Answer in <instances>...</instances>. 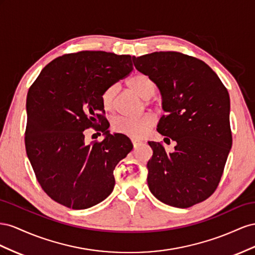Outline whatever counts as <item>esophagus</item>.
<instances>
[{
	"label": "esophagus",
	"mask_w": 255,
	"mask_h": 255,
	"mask_svg": "<svg viewBox=\"0 0 255 255\" xmlns=\"http://www.w3.org/2000/svg\"><path fill=\"white\" fill-rule=\"evenodd\" d=\"M132 144H133V147L135 148V147L137 146V145L140 144V142H139V141H135V140H132Z\"/></svg>",
	"instance_id": "obj_1"
}]
</instances>
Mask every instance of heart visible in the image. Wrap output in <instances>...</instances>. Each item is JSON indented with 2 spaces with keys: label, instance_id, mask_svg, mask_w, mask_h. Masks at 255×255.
Here are the masks:
<instances>
[{
  "label": "heart",
  "instance_id": "1",
  "mask_svg": "<svg viewBox=\"0 0 255 255\" xmlns=\"http://www.w3.org/2000/svg\"><path fill=\"white\" fill-rule=\"evenodd\" d=\"M128 86L133 90L137 95L143 99H149L155 95L156 83L151 77L145 74H135L127 81ZM118 93V86L115 84L110 85L104 91L101 95V103L106 110L110 111L114 107V98ZM155 116L147 113L139 118H126V116H118L114 118L111 123L112 130L116 133H121L132 137V139H141L146 135L149 130L155 125Z\"/></svg>",
  "mask_w": 255,
  "mask_h": 255
}]
</instances>
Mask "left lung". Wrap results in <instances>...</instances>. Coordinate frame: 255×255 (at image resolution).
Listing matches in <instances>:
<instances>
[{"mask_svg":"<svg viewBox=\"0 0 255 255\" xmlns=\"http://www.w3.org/2000/svg\"><path fill=\"white\" fill-rule=\"evenodd\" d=\"M135 68L152 78L166 114L157 130L164 142H176L166 152L148 142L150 192L166 205L188 208L208 199L217 189L230 149V96L227 87L206 63L180 52L132 56Z\"/></svg>","mask_w":255,"mask_h":255,"instance_id":"left-lung-1","label":"left lung"}]
</instances>
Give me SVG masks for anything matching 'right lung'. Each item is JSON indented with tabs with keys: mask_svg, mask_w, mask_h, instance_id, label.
I'll return each instance as SVG.
<instances>
[{
	"mask_svg": "<svg viewBox=\"0 0 255 255\" xmlns=\"http://www.w3.org/2000/svg\"><path fill=\"white\" fill-rule=\"evenodd\" d=\"M132 69L130 55L80 51L50 62L28 90L26 155L42 190L59 204L85 209L113 191V171L132 143L109 133L101 95ZM89 128L105 139L86 144Z\"/></svg>",
	"mask_w": 255,
	"mask_h": 255,
	"instance_id": "obj_1",
	"label": "right lung"
}]
</instances>
